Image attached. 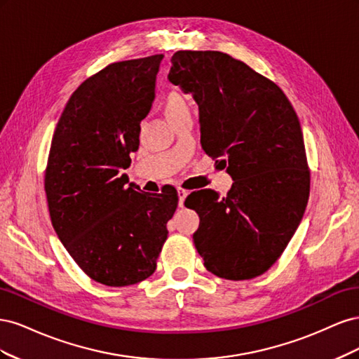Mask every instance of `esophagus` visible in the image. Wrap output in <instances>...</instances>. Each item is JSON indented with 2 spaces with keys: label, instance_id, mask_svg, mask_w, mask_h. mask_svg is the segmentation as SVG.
Masks as SVG:
<instances>
[{
  "label": "esophagus",
  "instance_id": "obj_1",
  "mask_svg": "<svg viewBox=\"0 0 359 359\" xmlns=\"http://www.w3.org/2000/svg\"><path fill=\"white\" fill-rule=\"evenodd\" d=\"M187 194H189V193H187L186 190H184V189H178V205L181 206V208L184 206V202H186Z\"/></svg>",
  "mask_w": 359,
  "mask_h": 359
}]
</instances>
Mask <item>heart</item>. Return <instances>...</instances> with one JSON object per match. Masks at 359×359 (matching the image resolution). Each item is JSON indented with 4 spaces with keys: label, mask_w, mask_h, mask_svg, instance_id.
<instances>
[{
    "label": "heart",
    "mask_w": 359,
    "mask_h": 359,
    "mask_svg": "<svg viewBox=\"0 0 359 359\" xmlns=\"http://www.w3.org/2000/svg\"><path fill=\"white\" fill-rule=\"evenodd\" d=\"M163 106H165V114H166V116H168V119H169L170 123L177 116H180L181 114L189 111V104H187L186 99H184V97L181 94H178V93H169L166 95V99H165V103H163Z\"/></svg>",
    "instance_id": "1"
}]
</instances>
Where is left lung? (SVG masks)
Instances as JSON below:
<instances>
[{
    "label": "left lung",
    "mask_w": 359,
    "mask_h": 359,
    "mask_svg": "<svg viewBox=\"0 0 359 359\" xmlns=\"http://www.w3.org/2000/svg\"><path fill=\"white\" fill-rule=\"evenodd\" d=\"M168 79L199 106L203 151L233 180L224 198L189 196L199 214L194 247L226 280L264 274L285 252L309 202L310 172L299 119L278 86L217 50H178Z\"/></svg>",
    "instance_id": "1"
}]
</instances>
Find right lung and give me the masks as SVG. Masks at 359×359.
Masks as SVG:
<instances>
[{"label": "right lung", "instance_id": "add662e5", "mask_svg": "<svg viewBox=\"0 0 359 359\" xmlns=\"http://www.w3.org/2000/svg\"><path fill=\"white\" fill-rule=\"evenodd\" d=\"M161 60L114 62L82 82L52 137L45 175L52 226L83 273L106 286L154 273L178 205L173 187L144 193L121 173L139 148Z\"/></svg>", "mask_w": 359, "mask_h": 359}]
</instances>
